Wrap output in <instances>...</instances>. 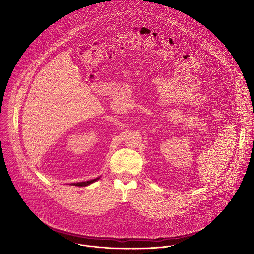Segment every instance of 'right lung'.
<instances>
[{
  "mask_svg": "<svg viewBox=\"0 0 254 254\" xmlns=\"http://www.w3.org/2000/svg\"><path fill=\"white\" fill-rule=\"evenodd\" d=\"M99 179H100V177H98V178H96V179H93V180H90V181L73 183L71 185H73V186H77V187H85V186H88V185H90V184H92V183H94V182H96L97 180H99Z\"/></svg>",
  "mask_w": 254,
  "mask_h": 254,
  "instance_id": "add662e5",
  "label": "right lung"
}]
</instances>
